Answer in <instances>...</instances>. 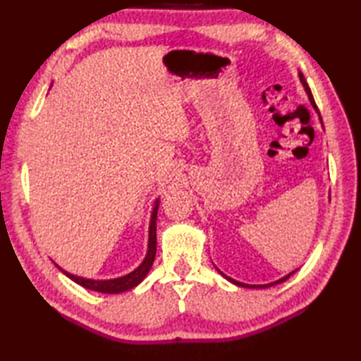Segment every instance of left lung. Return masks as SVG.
<instances>
[{"label":"left lung","instance_id":"left-lung-1","mask_svg":"<svg viewBox=\"0 0 361 361\" xmlns=\"http://www.w3.org/2000/svg\"><path fill=\"white\" fill-rule=\"evenodd\" d=\"M299 74V80H301V83H302V87H304V90H305V93H307V96H309V101H310V104H312V106L313 109L317 110V113H318V116H319V121H321V126H323V119H321V114H319V111H318V106H317V104H315V101H313V96H312V91H310V88H309V85H307V82H305V79H304V75H302V73H298ZM296 271V270H295ZM295 271H291V273H288L287 276H283V278H281V279H278V281H274V282H270V283H264V286H250V283H243V282H239V281H235V279H231L229 278V276H226V274H224L221 273L220 270H219V273L224 276L225 279H228L229 282H233L234 286H237V287H243V288H268V287H273V286H276V283H281V282H283V281H287L291 274H293Z\"/></svg>","mask_w":361,"mask_h":361}]
</instances>
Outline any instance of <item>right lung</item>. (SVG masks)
<instances>
[{"label":"right lung","instance_id":"add662e5","mask_svg":"<svg viewBox=\"0 0 361 361\" xmlns=\"http://www.w3.org/2000/svg\"><path fill=\"white\" fill-rule=\"evenodd\" d=\"M158 206H159V198L155 200V204H153L152 209V217H150V225H149V245H147V255H145L144 260L141 262V265L135 268L132 273H128L126 276H121V278H114V279H105V281H94V279H85L80 278V276H75L68 273L65 270H62L57 265V268L62 273H65L68 278L71 281H74L79 286L85 287L88 290L93 291H99V293H109V295H114V293H122V291L132 290L135 288L137 283H141L144 281L145 276L150 271V268L153 265V260H155V255H157V214H158Z\"/></svg>","mask_w":361,"mask_h":361}]
</instances>
